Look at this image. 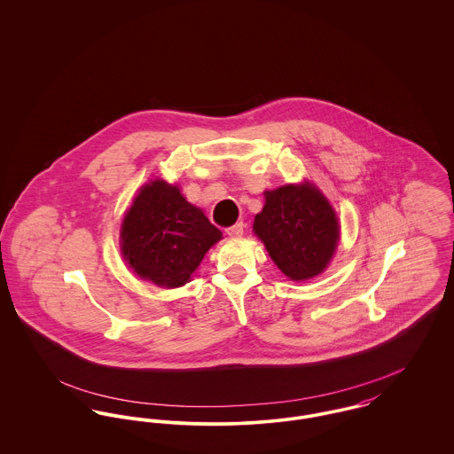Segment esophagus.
Here are the masks:
<instances>
[{
    "label": "esophagus",
    "instance_id": "esophagus-1",
    "mask_svg": "<svg viewBox=\"0 0 454 454\" xmlns=\"http://www.w3.org/2000/svg\"><path fill=\"white\" fill-rule=\"evenodd\" d=\"M225 232H227V236H229V238L238 239V238H241L242 234H244V223H242V222H238V223H234L232 227L225 229Z\"/></svg>",
    "mask_w": 454,
    "mask_h": 454
}]
</instances>
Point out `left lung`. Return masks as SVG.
Instances as JSON below:
<instances>
[{"label":"left lung","instance_id":"left-lung-1","mask_svg":"<svg viewBox=\"0 0 454 454\" xmlns=\"http://www.w3.org/2000/svg\"><path fill=\"white\" fill-rule=\"evenodd\" d=\"M265 198L253 229L275 265L293 280L318 275L331 262L339 239L329 201L309 184L286 185Z\"/></svg>","mask_w":454,"mask_h":454}]
</instances>
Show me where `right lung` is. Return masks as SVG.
<instances>
[{"mask_svg":"<svg viewBox=\"0 0 454 454\" xmlns=\"http://www.w3.org/2000/svg\"><path fill=\"white\" fill-rule=\"evenodd\" d=\"M121 254L139 277L161 287L189 280L222 232L165 181L146 184L121 225Z\"/></svg>","mask_w":454,"mask_h":454,"instance_id":"1","label":"right lung"}]
</instances>
